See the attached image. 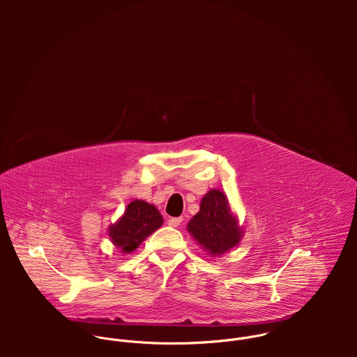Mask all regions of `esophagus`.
<instances>
[{
    "mask_svg": "<svg viewBox=\"0 0 357 357\" xmlns=\"http://www.w3.org/2000/svg\"><path fill=\"white\" fill-rule=\"evenodd\" d=\"M183 217H172V218H169L167 220V224L170 225V227H178L181 222H183Z\"/></svg>",
    "mask_w": 357,
    "mask_h": 357,
    "instance_id": "34e87169",
    "label": "esophagus"
}]
</instances>
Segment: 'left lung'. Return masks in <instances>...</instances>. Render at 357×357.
Listing matches in <instances>:
<instances>
[{
  "label": "left lung",
  "instance_id": "obj_1",
  "mask_svg": "<svg viewBox=\"0 0 357 357\" xmlns=\"http://www.w3.org/2000/svg\"><path fill=\"white\" fill-rule=\"evenodd\" d=\"M187 231L210 257L229 252L243 236V228L225 194L215 188L202 198L199 211L187 224Z\"/></svg>",
  "mask_w": 357,
  "mask_h": 357
}]
</instances>
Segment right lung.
<instances>
[{
    "instance_id": "obj_1",
    "label": "right lung",
    "mask_w": 357,
    "mask_h": 357,
    "mask_svg": "<svg viewBox=\"0 0 357 357\" xmlns=\"http://www.w3.org/2000/svg\"><path fill=\"white\" fill-rule=\"evenodd\" d=\"M162 224L163 217L153 204L135 199L119 220L108 227V236L123 255H130Z\"/></svg>"
}]
</instances>
